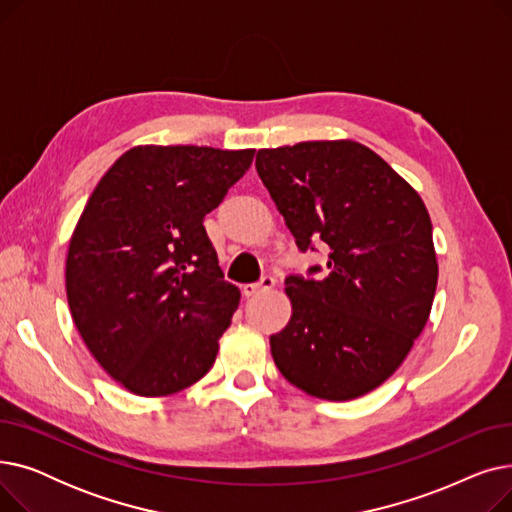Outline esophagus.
<instances>
[{
    "mask_svg": "<svg viewBox=\"0 0 512 512\" xmlns=\"http://www.w3.org/2000/svg\"><path fill=\"white\" fill-rule=\"evenodd\" d=\"M274 286H276V280L272 276H263L259 282L242 286V294H245V297H255V294H261L265 290H272Z\"/></svg>",
    "mask_w": 512,
    "mask_h": 512,
    "instance_id": "1",
    "label": "esophagus"
}]
</instances>
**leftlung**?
<instances>
[{"mask_svg":"<svg viewBox=\"0 0 512 512\" xmlns=\"http://www.w3.org/2000/svg\"><path fill=\"white\" fill-rule=\"evenodd\" d=\"M255 168L297 247H328L324 280L286 278L292 315L270 338L274 363L315 398H359L402 365L432 313L438 259L427 207L351 139L259 149Z\"/></svg>","mask_w":512,"mask_h":512,"instance_id":"1","label":"left lung"}]
</instances>
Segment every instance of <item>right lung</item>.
Wrapping results in <instances>:
<instances>
[{
    "instance_id": "add662e5",
    "label": "right lung",
    "mask_w": 512,
    "mask_h": 512,
    "mask_svg": "<svg viewBox=\"0 0 512 512\" xmlns=\"http://www.w3.org/2000/svg\"><path fill=\"white\" fill-rule=\"evenodd\" d=\"M255 149L137 145L95 186L70 236L66 294L78 334L137 396H170L211 369L240 303L203 220Z\"/></svg>"
}]
</instances>
